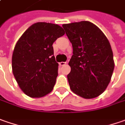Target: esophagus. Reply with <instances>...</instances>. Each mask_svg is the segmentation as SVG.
Returning a JSON list of instances; mask_svg holds the SVG:
<instances>
[{
    "label": "esophagus",
    "instance_id": "obj_1",
    "mask_svg": "<svg viewBox=\"0 0 125 125\" xmlns=\"http://www.w3.org/2000/svg\"><path fill=\"white\" fill-rule=\"evenodd\" d=\"M66 62H62L59 63V65H60V66H64V65H66Z\"/></svg>",
    "mask_w": 125,
    "mask_h": 125
}]
</instances>
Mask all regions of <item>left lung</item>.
Listing matches in <instances>:
<instances>
[{"mask_svg":"<svg viewBox=\"0 0 125 125\" xmlns=\"http://www.w3.org/2000/svg\"><path fill=\"white\" fill-rule=\"evenodd\" d=\"M73 55L68 63L67 75L71 90L84 99L101 94L111 79L114 70L113 54L104 33L87 21L63 24Z\"/></svg>","mask_w":125,"mask_h":125,"instance_id":"obj_1","label":"left lung"}]
</instances>
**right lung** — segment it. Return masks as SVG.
<instances>
[{
  "label": "right lung",
  "mask_w": 125,
  "mask_h": 125,
  "mask_svg": "<svg viewBox=\"0 0 125 125\" xmlns=\"http://www.w3.org/2000/svg\"><path fill=\"white\" fill-rule=\"evenodd\" d=\"M64 34L59 25L38 22L31 25L16 43L12 57V73L27 96L39 98L53 90L59 64L52 44Z\"/></svg>",
  "instance_id": "obj_1"
}]
</instances>
